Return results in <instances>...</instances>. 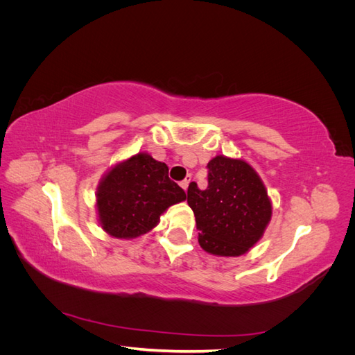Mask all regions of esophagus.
I'll return each instance as SVG.
<instances>
[{"label":"esophagus","instance_id":"obj_1","mask_svg":"<svg viewBox=\"0 0 355 355\" xmlns=\"http://www.w3.org/2000/svg\"><path fill=\"white\" fill-rule=\"evenodd\" d=\"M189 182H191V179H185V180H182V182H180V187H182V189H184L185 192H187V189H188Z\"/></svg>","mask_w":355,"mask_h":355}]
</instances>
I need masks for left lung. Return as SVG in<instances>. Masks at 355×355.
<instances>
[{"label":"left lung","instance_id":"8db88e82","mask_svg":"<svg viewBox=\"0 0 355 355\" xmlns=\"http://www.w3.org/2000/svg\"><path fill=\"white\" fill-rule=\"evenodd\" d=\"M209 187L188 188L196 214L198 243L214 256L235 257L249 252L271 222L272 201L257 171L241 158L216 155L209 161Z\"/></svg>","mask_w":355,"mask_h":355}]
</instances>
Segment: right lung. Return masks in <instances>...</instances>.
<instances>
[{
    "mask_svg": "<svg viewBox=\"0 0 355 355\" xmlns=\"http://www.w3.org/2000/svg\"><path fill=\"white\" fill-rule=\"evenodd\" d=\"M187 200L168 179V167L148 153L116 161L96 188V213L102 230L114 239L133 240L153 231L159 216Z\"/></svg>",
    "mask_w": 355,
    "mask_h": 355,
    "instance_id": "add662e5",
    "label": "right lung"
}]
</instances>
